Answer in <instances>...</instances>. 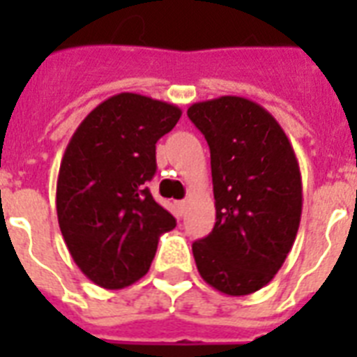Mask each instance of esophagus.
Instances as JSON below:
<instances>
[{
	"mask_svg": "<svg viewBox=\"0 0 357 357\" xmlns=\"http://www.w3.org/2000/svg\"><path fill=\"white\" fill-rule=\"evenodd\" d=\"M187 206H189V202H187V200H179V202H176V207H178V215H179V217H181V215H183L185 209H187Z\"/></svg>",
	"mask_w": 357,
	"mask_h": 357,
	"instance_id": "34e87169",
	"label": "esophagus"
}]
</instances>
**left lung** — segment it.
I'll return each instance as SVG.
<instances>
[{
  "mask_svg": "<svg viewBox=\"0 0 357 357\" xmlns=\"http://www.w3.org/2000/svg\"><path fill=\"white\" fill-rule=\"evenodd\" d=\"M189 119L211 150L217 222L192 244L204 282L229 296L265 287L298 234L302 178L287 135L266 109L241 96L192 103Z\"/></svg>",
  "mask_w": 357,
  "mask_h": 357,
  "instance_id": "obj_1",
  "label": "left lung"
}]
</instances>
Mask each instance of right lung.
<instances>
[{
    "label": "right lung",
    "mask_w": 357,
    "mask_h": 357,
    "mask_svg": "<svg viewBox=\"0 0 357 357\" xmlns=\"http://www.w3.org/2000/svg\"><path fill=\"white\" fill-rule=\"evenodd\" d=\"M181 109L133 92L86 114L64 150L57 179L59 228L75 265L103 289H122L150 271L157 243L176 228L146 181L155 144Z\"/></svg>",
    "instance_id": "obj_1"
}]
</instances>
